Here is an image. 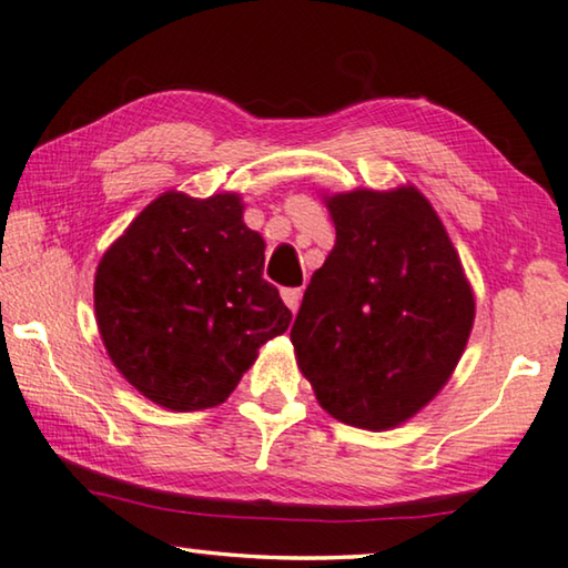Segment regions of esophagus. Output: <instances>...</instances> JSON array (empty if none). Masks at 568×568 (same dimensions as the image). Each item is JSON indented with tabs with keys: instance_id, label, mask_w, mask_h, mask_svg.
<instances>
[{
	"instance_id": "1",
	"label": "esophagus",
	"mask_w": 568,
	"mask_h": 568,
	"mask_svg": "<svg viewBox=\"0 0 568 568\" xmlns=\"http://www.w3.org/2000/svg\"><path fill=\"white\" fill-rule=\"evenodd\" d=\"M301 287H285L283 291V301H285V306L291 308L293 313L298 311V306H301Z\"/></svg>"
}]
</instances>
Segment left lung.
Here are the masks:
<instances>
[{"label": "left lung", "instance_id": "obj_1", "mask_svg": "<svg viewBox=\"0 0 568 568\" xmlns=\"http://www.w3.org/2000/svg\"><path fill=\"white\" fill-rule=\"evenodd\" d=\"M336 244L291 328L328 416L367 430L410 420L467 349L474 293L442 219L416 185L324 193Z\"/></svg>", "mask_w": 568, "mask_h": 568}]
</instances>
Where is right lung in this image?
Returning <instances> with one entry per match:
<instances>
[{
	"label": "right lung",
	"instance_id": "1",
	"mask_svg": "<svg viewBox=\"0 0 568 568\" xmlns=\"http://www.w3.org/2000/svg\"><path fill=\"white\" fill-rule=\"evenodd\" d=\"M240 193L165 191L104 252L94 311L109 359L160 408H214L293 313L262 277Z\"/></svg>",
	"mask_w": 568,
	"mask_h": 568
}]
</instances>
